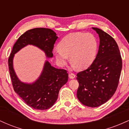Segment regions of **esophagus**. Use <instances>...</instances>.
Here are the masks:
<instances>
[{"label":"esophagus","instance_id":"34e87169","mask_svg":"<svg viewBox=\"0 0 129 129\" xmlns=\"http://www.w3.org/2000/svg\"><path fill=\"white\" fill-rule=\"evenodd\" d=\"M75 77H76V75H75V74H74L73 73H69V78H70V79H74Z\"/></svg>","mask_w":129,"mask_h":129}]
</instances>
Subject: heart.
Wrapping results in <instances>:
<instances>
[{"instance_id": "obj_1", "label": "heart", "mask_w": 129, "mask_h": 129, "mask_svg": "<svg viewBox=\"0 0 129 129\" xmlns=\"http://www.w3.org/2000/svg\"><path fill=\"white\" fill-rule=\"evenodd\" d=\"M98 44L91 33L77 32L71 33L62 39L59 48L54 50V54L60 66L70 61L79 70L88 68L95 59Z\"/></svg>"}]
</instances>
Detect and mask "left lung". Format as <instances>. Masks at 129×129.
<instances>
[{"mask_svg": "<svg viewBox=\"0 0 129 129\" xmlns=\"http://www.w3.org/2000/svg\"><path fill=\"white\" fill-rule=\"evenodd\" d=\"M92 28L100 37L98 52L91 66L77 74V98L84 106L96 107L106 103L116 91L122 59L115 39L102 29Z\"/></svg>", "mask_w": 129, "mask_h": 129, "instance_id": "obj_1", "label": "left lung"}]
</instances>
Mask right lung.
I'll return each mask as SVG.
<instances>
[{
    "label": "right lung",
    "mask_w": 129,
    "mask_h": 129,
    "mask_svg": "<svg viewBox=\"0 0 129 129\" xmlns=\"http://www.w3.org/2000/svg\"><path fill=\"white\" fill-rule=\"evenodd\" d=\"M52 29L36 28L26 31L17 40L8 58V67L14 90L29 107L38 110H47L53 106L59 91L67 83V71L56 69L48 61L44 64L42 73L32 84L22 82L16 76L13 69L14 54L28 45H33L44 51L47 57H52L54 44L57 39Z\"/></svg>",
    "instance_id": "obj_1"
}]
</instances>
